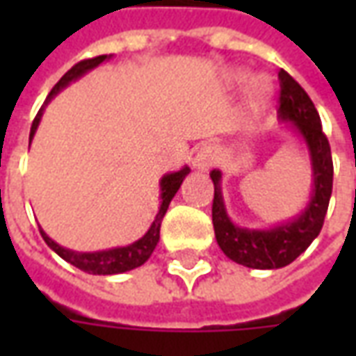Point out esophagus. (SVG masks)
I'll list each match as a JSON object with an SVG mask.
<instances>
[{"instance_id": "34e87169", "label": "esophagus", "mask_w": 356, "mask_h": 356, "mask_svg": "<svg viewBox=\"0 0 356 356\" xmlns=\"http://www.w3.org/2000/svg\"><path fill=\"white\" fill-rule=\"evenodd\" d=\"M217 163V152L213 147H202L200 152L194 158V168L198 171H208Z\"/></svg>"}]
</instances>
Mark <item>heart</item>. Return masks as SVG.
<instances>
[{
    "instance_id": "1",
    "label": "heart",
    "mask_w": 356,
    "mask_h": 356,
    "mask_svg": "<svg viewBox=\"0 0 356 356\" xmlns=\"http://www.w3.org/2000/svg\"><path fill=\"white\" fill-rule=\"evenodd\" d=\"M248 83L250 86H248L246 95H244V114L250 118L261 116L270 104V88L267 81L263 78H254V74L248 68H240V66L231 68L223 74L225 88L240 89Z\"/></svg>"
}]
</instances>
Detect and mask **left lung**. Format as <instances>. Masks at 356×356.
Segmentation results:
<instances>
[{
  "label": "left lung",
  "instance_id": "8db88e82",
  "mask_svg": "<svg viewBox=\"0 0 356 356\" xmlns=\"http://www.w3.org/2000/svg\"><path fill=\"white\" fill-rule=\"evenodd\" d=\"M280 108L278 120L305 145L311 162V194L305 208L298 216L270 225L267 229L240 227L231 219L225 206L223 173L213 170L209 177L213 181V208L211 219L216 229V240L223 254L238 265L248 268H282L311 246L324 223L332 196V152L326 135L322 133L321 116L309 99L305 89L280 70Z\"/></svg>",
  "mask_w": 356,
  "mask_h": 356
}]
</instances>
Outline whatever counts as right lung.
<instances>
[{"instance_id":"obj_1","label":"right lung","mask_w":356,"mask_h":356,"mask_svg":"<svg viewBox=\"0 0 356 356\" xmlns=\"http://www.w3.org/2000/svg\"><path fill=\"white\" fill-rule=\"evenodd\" d=\"M112 55H101V57L88 58V60H81L76 66H72L68 72L58 80V83L55 88L51 89V93L47 95V99L43 102V106L38 112L34 124H32V129H30V143L34 139L35 131L40 127V122H42L43 112H45V106L49 104L55 97H57L63 89H66L72 81H78L81 76H86L88 72H91L93 68L104 63V60H110ZM191 173V168L188 165H183L181 170L170 171L165 173L162 179H160V208H158V213H156L154 221L148 227V231L140 236L139 240H135L127 246H118V248H108V250H99V252H76V250H70V248H65L57 244L55 240L51 238L47 232L43 231L40 227V232H42L45 244L55 252L57 255H60L65 261H68L74 267L81 268L83 273H89V275H120V273H127V270H133V268L140 267L143 263L148 261V257L152 255L154 248L158 246V240H160V225H162V219L165 216V211L170 208V202L173 200V196L177 194V191L183 185L185 177Z\"/></svg>"}]
</instances>
